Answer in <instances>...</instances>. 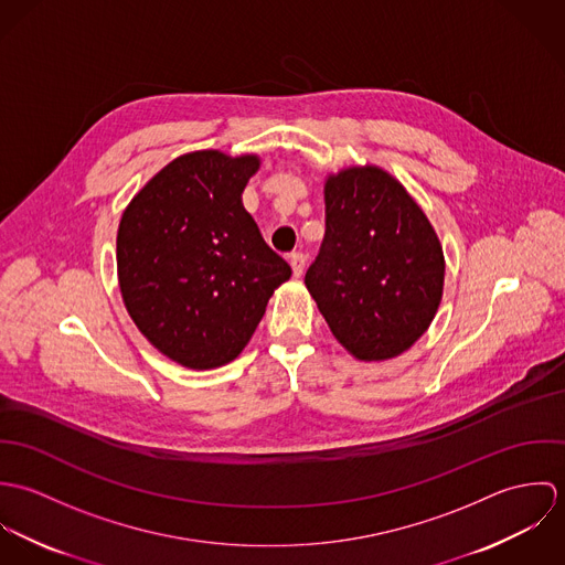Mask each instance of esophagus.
Listing matches in <instances>:
<instances>
[{
  "mask_svg": "<svg viewBox=\"0 0 565 565\" xmlns=\"http://www.w3.org/2000/svg\"><path fill=\"white\" fill-rule=\"evenodd\" d=\"M289 263H291L294 276H302V274H305V267H307V256H305L302 252H291V254H289Z\"/></svg>",
  "mask_w": 565,
  "mask_h": 565,
  "instance_id": "obj_1",
  "label": "esophagus"
}]
</instances>
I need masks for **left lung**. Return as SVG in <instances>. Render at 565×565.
Masks as SVG:
<instances>
[{
  "instance_id": "obj_1",
  "label": "left lung",
  "mask_w": 565,
  "mask_h": 565,
  "mask_svg": "<svg viewBox=\"0 0 565 565\" xmlns=\"http://www.w3.org/2000/svg\"><path fill=\"white\" fill-rule=\"evenodd\" d=\"M326 233L305 282L337 341L361 361L408 350L433 322L444 252L422 209L379 167H350L323 186Z\"/></svg>"
}]
</instances>
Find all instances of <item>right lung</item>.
<instances>
[{
	"label": "right lung",
	"instance_id": "1",
	"mask_svg": "<svg viewBox=\"0 0 565 565\" xmlns=\"http://www.w3.org/2000/svg\"><path fill=\"white\" fill-rule=\"evenodd\" d=\"M256 157H178L135 195L117 233V274L130 318L171 361L231 363L291 267L243 209Z\"/></svg>",
	"mask_w": 565,
	"mask_h": 565
}]
</instances>
